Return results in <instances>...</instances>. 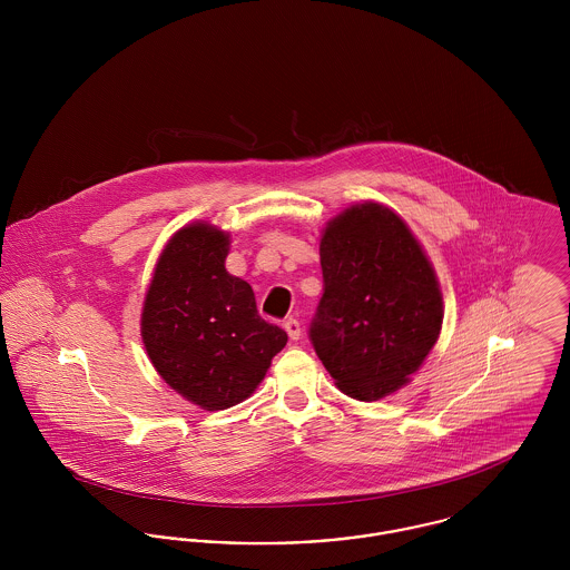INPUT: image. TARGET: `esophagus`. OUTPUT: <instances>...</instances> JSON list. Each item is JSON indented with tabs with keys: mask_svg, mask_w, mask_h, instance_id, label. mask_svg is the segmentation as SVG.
Listing matches in <instances>:
<instances>
[{
	"mask_svg": "<svg viewBox=\"0 0 570 570\" xmlns=\"http://www.w3.org/2000/svg\"><path fill=\"white\" fill-rule=\"evenodd\" d=\"M284 327H286V332H288L291 341H299V338H302V323H299L297 318H288V321L284 323Z\"/></svg>",
	"mask_w": 570,
	"mask_h": 570,
	"instance_id": "esophagus-1",
	"label": "esophagus"
}]
</instances>
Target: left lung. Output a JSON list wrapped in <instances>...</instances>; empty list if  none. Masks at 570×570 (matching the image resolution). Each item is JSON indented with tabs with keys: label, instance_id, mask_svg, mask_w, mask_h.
Instances as JSON below:
<instances>
[{
	"label": "left lung",
	"instance_id": "obj_1",
	"mask_svg": "<svg viewBox=\"0 0 570 570\" xmlns=\"http://www.w3.org/2000/svg\"><path fill=\"white\" fill-rule=\"evenodd\" d=\"M321 268L309 341L336 386L357 401L405 386L444 316L434 266L405 220L375 202L351 206L323 229Z\"/></svg>",
	"mask_w": 570,
	"mask_h": 570
}]
</instances>
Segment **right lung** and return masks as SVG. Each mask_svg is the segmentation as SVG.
Segmentation results:
<instances>
[{
  "label": "right lung",
  "instance_id": "right-lung-1",
  "mask_svg": "<svg viewBox=\"0 0 570 570\" xmlns=\"http://www.w3.org/2000/svg\"><path fill=\"white\" fill-rule=\"evenodd\" d=\"M229 234L197 220L177 229L154 268L140 336L158 375L204 410L258 389L288 336L258 314L252 286L227 273Z\"/></svg>",
  "mask_w": 570,
  "mask_h": 570
}]
</instances>
